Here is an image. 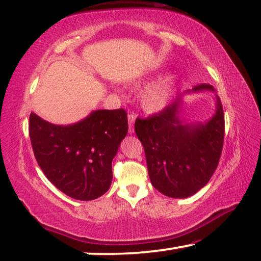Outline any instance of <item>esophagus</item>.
<instances>
[{
  "label": "esophagus",
  "instance_id": "1",
  "mask_svg": "<svg viewBox=\"0 0 261 261\" xmlns=\"http://www.w3.org/2000/svg\"><path fill=\"white\" fill-rule=\"evenodd\" d=\"M135 119H137V115H135V114H128V123H129V129H128V132H129V133H133L134 132L133 124L135 122Z\"/></svg>",
  "mask_w": 261,
  "mask_h": 261
}]
</instances>
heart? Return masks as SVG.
Masks as SVG:
<instances>
[{
	"instance_id": "obj_1",
	"label": "heart",
	"mask_w": 261,
	"mask_h": 261,
	"mask_svg": "<svg viewBox=\"0 0 261 261\" xmlns=\"http://www.w3.org/2000/svg\"><path fill=\"white\" fill-rule=\"evenodd\" d=\"M171 95V82L162 81L149 87L144 94V105L148 110H159L166 105Z\"/></svg>"
}]
</instances>
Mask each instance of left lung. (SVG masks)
<instances>
[{
	"label": "left lung",
	"mask_w": 261,
	"mask_h": 261,
	"mask_svg": "<svg viewBox=\"0 0 261 261\" xmlns=\"http://www.w3.org/2000/svg\"><path fill=\"white\" fill-rule=\"evenodd\" d=\"M214 90L199 84L194 91ZM216 113L208 122L184 124L178 117L179 99L147 119L135 120L144 146L148 176L159 192L173 198L194 195L210 180L219 165L224 141V114L216 96Z\"/></svg>",
	"instance_id": "1"
}]
</instances>
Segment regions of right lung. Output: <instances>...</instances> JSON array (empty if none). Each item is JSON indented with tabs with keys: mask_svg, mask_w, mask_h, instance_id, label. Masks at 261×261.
<instances>
[{
	"mask_svg": "<svg viewBox=\"0 0 261 261\" xmlns=\"http://www.w3.org/2000/svg\"><path fill=\"white\" fill-rule=\"evenodd\" d=\"M28 130L46 178L70 197L91 201L112 184L113 158L128 132L127 113L96 110L72 126H56L32 113Z\"/></svg>",
	"mask_w": 261,
	"mask_h": 261,
	"instance_id": "1",
	"label": "right lung"
}]
</instances>
